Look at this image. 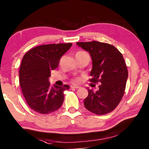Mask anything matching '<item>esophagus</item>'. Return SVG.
I'll use <instances>...</instances> for the list:
<instances>
[{"instance_id": "obj_1", "label": "esophagus", "mask_w": 149, "mask_h": 149, "mask_svg": "<svg viewBox=\"0 0 149 149\" xmlns=\"http://www.w3.org/2000/svg\"><path fill=\"white\" fill-rule=\"evenodd\" d=\"M71 87L74 88H79V86L77 85V84H72V85H71Z\"/></svg>"}]
</instances>
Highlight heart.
<instances>
[{
	"instance_id": "heart-1",
	"label": "heart",
	"mask_w": 149,
	"mask_h": 149,
	"mask_svg": "<svg viewBox=\"0 0 149 149\" xmlns=\"http://www.w3.org/2000/svg\"><path fill=\"white\" fill-rule=\"evenodd\" d=\"M86 52H84V51H78V52H77L76 54H86Z\"/></svg>"
}]
</instances>
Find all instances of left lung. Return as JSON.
Masks as SVG:
<instances>
[{
    "instance_id": "left-lung-1",
    "label": "left lung",
    "mask_w": 149,
    "mask_h": 149,
    "mask_svg": "<svg viewBox=\"0 0 149 149\" xmlns=\"http://www.w3.org/2000/svg\"><path fill=\"white\" fill-rule=\"evenodd\" d=\"M87 51L93 60L92 83H101L96 93L88 89L84 104L89 111L105 115L116 109L122 98L128 72L122 54L113 45L98 41L76 42Z\"/></svg>"
}]
</instances>
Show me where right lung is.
Segmentation results:
<instances>
[{
    "label": "right lung",
    "instance_id": "right-lung-1",
    "mask_svg": "<svg viewBox=\"0 0 149 149\" xmlns=\"http://www.w3.org/2000/svg\"><path fill=\"white\" fill-rule=\"evenodd\" d=\"M72 43L44 45L25 54L19 69V84L29 107L41 114L51 113L61 107L64 91L68 85L51 86V72L59 64L60 58L70 49Z\"/></svg>",
    "mask_w": 149,
    "mask_h": 149
}]
</instances>
